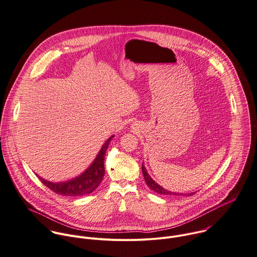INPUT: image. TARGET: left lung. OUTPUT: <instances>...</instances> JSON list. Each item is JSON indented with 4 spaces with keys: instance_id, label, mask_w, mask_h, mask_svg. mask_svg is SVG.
Wrapping results in <instances>:
<instances>
[{
    "instance_id": "8db88e82",
    "label": "left lung",
    "mask_w": 257,
    "mask_h": 257,
    "mask_svg": "<svg viewBox=\"0 0 257 257\" xmlns=\"http://www.w3.org/2000/svg\"><path fill=\"white\" fill-rule=\"evenodd\" d=\"M142 172H143V176H144V179H145V182L147 184V186L153 190L154 192L158 193V194H161V195H193V193H188V194H182V193H176V192H172V191H169L165 188H163L162 186H160L158 183H156L152 178L151 176L148 174L147 170H146V167L144 166V162L142 163Z\"/></svg>"
}]
</instances>
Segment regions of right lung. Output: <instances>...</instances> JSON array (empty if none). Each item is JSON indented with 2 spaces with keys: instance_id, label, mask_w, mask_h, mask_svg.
<instances>
[{
  "instance_id": "right-lung-1",
  "label": "right lung",
  "mask_w": 257,
  "mask_h": 257,
  "mask_svg": "<svg viewBox=\"0 0 257 257\" xmlns=\"http://www.w3.org/2000/svg\"><path fill=\"white\" fill-rule=\"evenodd\" d=\"M113 137H115V135H112L105 141L96 158L93 160L92 164L77 177L67 181L52 182L42 178L38 174H36V176L41 180L44 185H46L49 189L59 195L78 197L92 193L103 180L105 174V153Z\"/></svg>"
}]
</instances>
